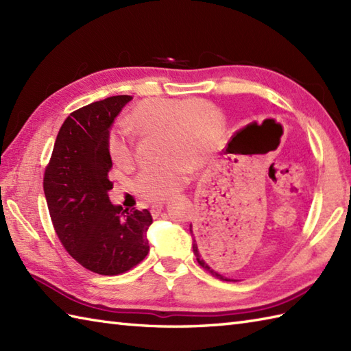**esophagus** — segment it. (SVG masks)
Masks as SVG:
<instances>
[{
	"label": "esophagus",
	"instance_id": "34e87169",
	"mask_svg": "<svg viewBox=\"0 0 351 351\" xmlns=\"http://www.w3.org/2000/svg\"><path fill=\"white\" fill-rule=\"evenodd\" d=\"M162 202H156V204H152L151 205V213L154 214V215H156V214H160V211L162 210Z\"/></svg>",
	"mask_w": 351,
	"mask_h": 351
}]
</instances>
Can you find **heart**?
I'll list each match as a JSON object with an SVG mask.
<instances>
[{
	"mask_svg": "<svg viewBox=\"0 0 351 351\" xmlns=\"http://www.w3.org/2000/svg\"><path fill=\"white\" fill-rule=\"evenodd\" d=\"M138 134L160 132L158 156L154 166L140 171L134 182L137 195L164 200L180 190L193 170L211 158L221 138V117L202 98H152L140 102L126 121ZM111 160L119 167L134 162V138L123 126H116L107 141Z\"/></svg>",
	"mask_w": 351,
	"mask_h": 351,
	"instance_id": "obj_1",
	"label": "heart"
}]
</instances>
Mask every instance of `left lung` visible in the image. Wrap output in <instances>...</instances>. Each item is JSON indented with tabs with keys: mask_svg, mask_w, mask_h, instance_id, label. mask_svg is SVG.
I'll list each match as a JSON object with an SVG mask.
<instances>
[{
	"mask_svg": "<svg viewBox=\"0 0 351 351\" xmlns=\"http://www.w3.org/2000/svg\"><path fill=\"white\" fill-rule=\"evenodd\" d=\"M190 230H191V228H190ZM193 234V232H191ZM193 253H195V256H196V259H197V263H199V265L204 268V270H206L208 273H211L214 278H217V279H220V280H226V282H235L234 279H228V278H225V276H223L217 268H215V265L213 264V261L210 259V256H208V253L205 252V249H204V245H202V243L200 241H196V240H193Z\"/></svg>",
	"mask_w": 351,
	"mask_h": 351,
	"instance_id": "1",
	"label": "left lung"
}]
</instances>
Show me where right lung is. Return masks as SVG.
Here are the masks:
<instances>
[{
  "label": "right lung",
  "mask_w": 351,
  "mask_h": 351,
  "mask_svg": "<svg viewBox=\"0 0 351 351\" xmlns=\"http://www.w3.org/2000/svg\"><path fill=\"white\" fill-rule=\"evenodd\" d=\"M132 96L119 95L81 107L57 134L45 169L43 191L58 240L87 270L116 276L131 270L149 252L147 210L113 205L108 191L113 167L107 141L110 126Z\"/></svg>",
  "instance_id": "right-lung-1"
}]
</instances>
